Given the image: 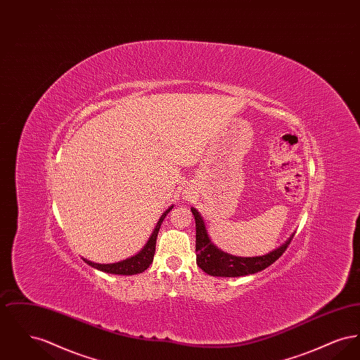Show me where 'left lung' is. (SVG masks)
Segmentation results:
<instances>
[{
    "label": "left lung",
    "instance_id": "1",
    "mask_svg": "<svg viewBox=\"0 0 360 360\" xmlns=\"http://www.w3.org/2000/svg\"><path fill=\"white\" fill-rule=\"evenodd\" d=\"M191 213L195 220V254H197V264L206 274L213 276H243V275L255 274L271 266L275 260H278L281 255L289 247L291 235L281 247L274 251L263 255V257H243L229 255L219 250L210 239L206 232L204 219L201 217L200 212L191 207Z\"/></svg>",
    "mask_w": 360,
    "mask_h": 360
}]
</instances>
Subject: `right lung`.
<instances>
[{"label":"right lung","mask_w":360,"mask_h":360,"mask_svg":"<svg viewBox=\"0 0 360 360\" xmlns=\"http://www.w3.org/2000/svg\"><path fill=\"white\" fill-rule=\"evenodd\" d=\"M174 206H170L159 219V221L155 226L154 232L153 235L150 236V239L147 241V244L141 248V251L136 254L135 257H128L125 260H121L117 263H110V264H101V263H94V262H90L87 259H84L86 263L100 271L103 273H109V274H117V275H135L140 274L143 271H146L150 264L153 263L155 255V247H156V238H158V232L160 229V225L163 223L165 217L169 214V212L172 210Z\"/></svg>","instance_id":"right-lung-1"}]
</instances>
